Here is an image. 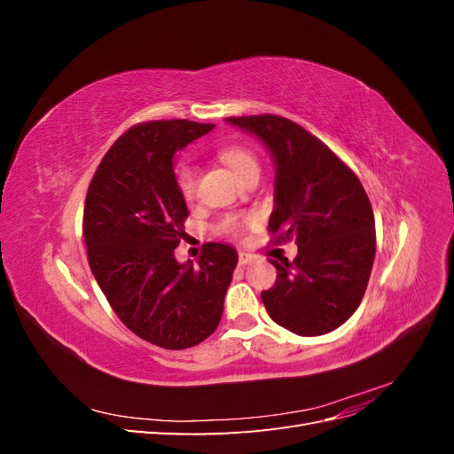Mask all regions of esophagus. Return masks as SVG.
Segmentation results:
<instances>
[{
  "label": "esophagus",
  "instance_id": "obj_1",
  "mask_svg": "<svg viewBox=\"0 0 454 454\" xmlns=\"http://www.w3.org/2000/svg\"><path fill=\"white\" fill-rule=\"evenodd\" d=\"M252 259H254V255H250L248 252H239V263H240L242 267L252 263Z\"/></svg>",
  "mask_w": 454,
  "mask_h": 454
}]
</instances>
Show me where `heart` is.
I'll return each instance as SVG.
<instances>
[{
    "label": "heart",
    "instance_id": "heart-1",
    "mask_svg": "<svg viewBox=\"0 0 454 454\" xmlns=\"http://www.w3.org/2000/svg\"><path fill=\"white\" fill-rule=\"evenodd\" d=\"M217 157L223 164H227V167L240 177V180H244L246 176H250L254 172H259L257 157L244 145H237V144L225 145L217 151ZM176 185L187 202L195 200L197 189H199L197 168L191 167L187 162L182 164V167L176 170ZM250 223H252L250 215H225L222 222H219V231L225 232L229 237H240L244 232V227Z\"/></svg>",
    "mask_w": 454,
    "mask_h": 454
}]
</instances>
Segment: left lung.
<instances>
[{"instance_id": "1", "label": "left lung", "mask_w": 454, "mask_h": 454, "mask_svg": "<svg viewBox=\"0 0 454 454\" xmlns=\"http://www.w3.org/2000/svg\"><path fill=\"white\" fill-rule=\"evenodd\" d=\"M270 151L274 242L295 240L297 257L270 259L277 282L261 294L270 318L287 332H333L360 307L375 261V217L364 185L316 136L280 115L227 117Z\"/></svg>"}]
</instances>
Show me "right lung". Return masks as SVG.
Listing matches in <instances>:
<instances>
[{"label": "right lung", "instance_id": "add662e5", "mask_svg": "<svg viewBox=\"0 0 454 454\" xmlns=\"http://www.w3.org/2000/svg\"><path fill=\"white\" fill-rule=\"evenodd\" d=\"M214 125L147 121L109 147L85 199L89 265L119 320L140 339L184 350L210 337L239 263L232 246L210 242L197 265L174 250L189 212L176 185L174 157Z\"/></svg>", "mask_w": 454, "mask_h": 454}]
</instances>
